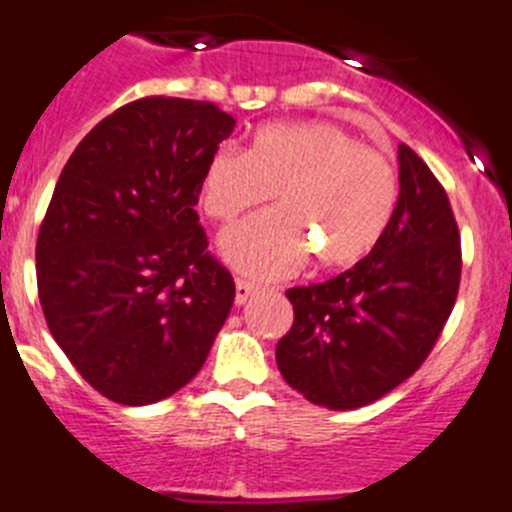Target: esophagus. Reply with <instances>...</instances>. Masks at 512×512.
<instances>
[{
	"mask_svg": "<svg viewBox=\"0 0 512 512\" xmlns=\"http://www.w3.org/2000/svg\"><path fill=\"white\" fill-rule=\"evenodd\" d=\"M257 292L255 282H247V280H237L235 282V302L237 305H245L252 295Z\"/></svg>",
	"mask_w": 512,
	"mask_h": 512,
	"instance_id": "34e87169",
	"label": "esophagus"
}]
</instances>
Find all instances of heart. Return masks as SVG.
Listing matches in <instances>:
<instances>
[{"label":"heart","instance_id":"b5f03b06","mask_svg":"<svg viewBox=\"0 0 512 512\" xmlns=\"http://www.w3.org/2000/svg\"><path fill=\"white\" fill-rule=\"evenodd\" d=\"M275 192L262 212L220 237L235 270L260 280L287 277L310 250L325 267L362 260L393 220L398 180L370 147L330 122H277L255 132L247 152L220 145L200 175V207L232 222Z\"/></svg>","mask_w":512,"mask_h":512}]
</instances>
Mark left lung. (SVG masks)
<instances>
[{
  "mask_svg": "<svg viewBox=\"0 0 512 512\" xmlns=\"http://www.w3.org/2000/svg\"><path fill=\"white\" fill-rule=\"evenodd\" d=\"M400 195L370 255L320 285L292 287L277 367L290 388L330 410L388 395L425 362L460 287V232L438 177L398 147Z\"/></svg>",
  "mask_w": 512,
  "mask_h": 512,
  "instance_id": "8db88e82",
  "label": "left lung"
}]
</instances>
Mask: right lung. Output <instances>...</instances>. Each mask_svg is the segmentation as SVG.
Here are the masks:
<instances>
[{"instance_id": "right-lung-1", "label": "right lung", "mask_w": 512, "mask_h": 512, "mask_svg": "<svg viewBox=\"0 0 512 512\" xmlns=\"http://www.w3.org/2000/svg\"><path fill=\"white\" fill-rule=\"evenodd\" d=\"M235 130L212 102L145 97L84 137L37 237L52 337L119 405L170 398L205 365L235 302L195 212L207 157Z\"/></svg>"}]
</instances>
